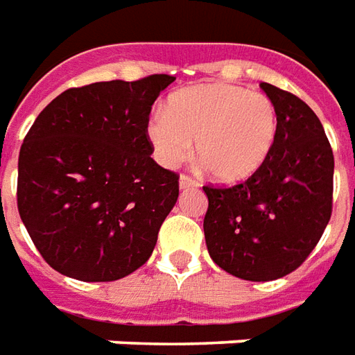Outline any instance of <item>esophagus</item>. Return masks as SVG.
Returning <instances> with one entry per match:
<instances>
[{"mask_svg":"<svg viewBox=\"0 0 355 355\" xmlns=\"http://www.w3.org/2000/svg\"><path fill=\"white\" fill-rule=\"evenodd\" d=\"M197 187V182L189 178V175H180V189L187 191V189H195Z\"/></svg>","mask_w":355,"mask_h":355,"instance_id":"obj_1","label":"esophagus"}]
</instances>
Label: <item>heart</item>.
<instances>
[{"mask_svg": "<svg viewBox=\"0 0 355 355\" xmlns=\"http://www.w3.org/2000/svg\"><path fill=\"white\" fill-rule=\"evenodd\" d=\"M279 112L270 97L231 84H200L172 93L164 112L147 124L155 157L173 168L195 141L198 164L214 182L235 185L252 178L273 153Z\"/></svg>", "mask_w": 355, "mask_h": 355, "instance_id": "b5f03b06", "label": "heart"}]
</instances>
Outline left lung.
<instances>
[{
    "label": "left lung",
    "mask_w": 355,
    "mask_h": 355,
    "mask_svg": "<svg viewBox=\"0 0 355 355\" xmlns=\"http://www.w3.org/2000/svg\"><path fill=\"white\" fill-rule=\"evenodd\" d=\"M279 112L268 162L208 197L205 239L214 262L245 281L285 277L310 256L331 220L334 157L315 112L296 95L260 84Z\"/></svg>",
    "instance_id": "8db88e82"
}]
</instances>
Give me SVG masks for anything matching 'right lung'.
Segmentation results:
<instances>
[{"mask_svg":"<svg viewBox=\"0 0 355 355\" xmlns=\"http://www.w3.org/2000/svg\"><path fill=\"white\" fill-rule=\"evenodd\" d=\"M175 78L97 82L45 107L19 155L17 205L53 270L97 283L141 268L178 200V173L150 155L153 103Z\"/></svg>","mask_w":355,"mask_h":355,"instance_id":"obj_1","label":"right lung"}]
</instances>
